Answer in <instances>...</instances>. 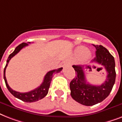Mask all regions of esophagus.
I'll return each instance as SVG.
<instances>
[{
  "label": "esophagus",
  "mask_w": 122,
  "mask_h": 122,
  "mask_svg": "<svg viewBox=\"0 0 122 122\" xmlns=\"http://www.w3.org/2000/svg\"><path fill=\"white\" fill-rule=\"evenodd\" d=\"M64 64H65V65H71L70 62L68 60H66V61H65V63H64Z\"/></svg>",
  "instance_id": "34e87169"
}]
</instances>
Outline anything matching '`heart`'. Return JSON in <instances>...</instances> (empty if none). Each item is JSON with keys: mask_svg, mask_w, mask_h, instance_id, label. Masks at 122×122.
I'll return each mask as SVG.
<instances>
[{"mask_svg": "<svg viewBox=\"0 0 122 122\" xmlns=\"http://www.w3.org/2000/svg\"><path fill=\"white\" fill-rule=\"evenodd\" d=\"M76 52L78 55L80 56H84V57L86 59H88L91 56V53L89 51H87V49L85 47H78L76 49Z\"/></svg>", "mask_w": 122, "mask_h": 122, "instance_id": "obj_1", "label": "heart"}]
</instances>
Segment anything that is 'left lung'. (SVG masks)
<instances>
[{
  "instance_id": "left-lung-1",
  "label": "left lung",
  "mask_w": 122,
  "mask_h": 122,
  "mask_svg": "<svg viewBox=\"0 0 122 122\" xmlns=\"http://www.w3.org/2000/svg\"><path fill=\"white\" fill-rule=\"evenodd\" d=\"M93 46L96 49L94 62L105 68L107 73L106 80L101 85H91L86 80L83 71L91 67L87 65H73L76 76L70 83L72 98L85 106H92L102 102L109 96L115 82V62L113 56L102 46Z\"/></svg>"
}]
</instances>
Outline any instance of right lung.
Returning a JSON list of instances; mask_svg holds the SVG:
<instances>
[{
	"instance_id": "add662e5",
	"label": "right lung",
	"mask_w": 122,
	"mask_h": 122,
	"mask_svg": "<svg viewBox=\"0 0 122 122\" xmlns=\"http://www.w3.org/2000/svg\"><path fill=\"white\" fill-rule=\"evenodd\" d=\"M28 43L30 44V42H28ZM28 45V44H27V43H22V44H20L19 46L16 47V49H14V52L9 55L8 59L7 60L6 65H5V66L4 68V79L5 80V83L7 89L15 97L23 101H25V102H33L37 101L40 100V99H42L46 96V95L47 94L49 89L50 87V84H51L54 74L60 72L62 70L63 68H60L56 69V70L49 71V72L47 73V74L44 76V81L42 83V84L39 87L34 89V90H32V91L28 92H19L12 90L9 86L7 81L6 77H5V70H6L7 66L10 60V59L12 57H14L16 54H18L23 48L27 46Z\"/></svg>"
}]
</instances>
